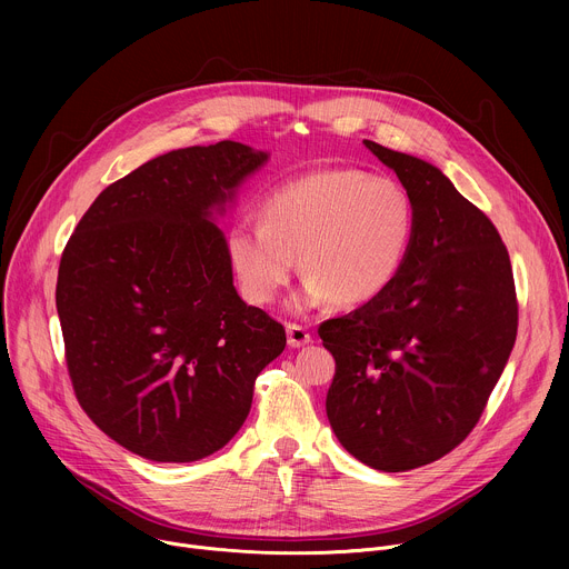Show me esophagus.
Instances as JSON below:
<instances>
[{
	"instance_id": "34e87169",
	"label": "esophagus",
	"mask_w": 569,
	"mask_h": 569,
	"mask_svg": "<svg viewBox=\"0 0 569 569\" xmlns=\"http://www.w3.org/2000/svg\"><path fill=\"white\" fill-rule=\"evenodd\" d=\"M286 333H288V345L292 349H299V347H306L312 342V336L303 327H299V323H288Z\"/></svg>"
}]
</instances>
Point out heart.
<instances>
[{
  "label": "heart",
  "instance_id": "heart-1",
  "mask_svg": "<svg viewBox=\"0 0 569 569\" xmlns=\"http://www.w3.org/2000/svg\"><path fill=\"white\" fill-rule=\"evenodd\" d=\"M259 220H236L227 259L250 303L268 306L288 286L295 257L306 274L290 299L308 310L333 299H376L398 274L415 236V204L391 178L358 169H321L270 189Z\"/></svg>",
  "mask_w": 569,
  "mask_h": 569
}]
</instances>
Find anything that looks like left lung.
I'll use <instances>...</instances> for the list:
<instances>
[{"label": "left lung", "instance_id": "8db88e82", "mask_svg": "<svg viewBox=\"0 0 569 569\" xmlns=\"http://www.w3.org/2000/svg\"><path fill=\"white\" fill-rule=\"evenodd\" d=\"M365 146L415 204V236L376 299L323 321L336 358L327 417L362 463L402 472L455 450L477 426L518 333L509 252L496 229L428 161Z\"/></svg>", "mask_w": 569, "mask_h": 569}]
</instances>
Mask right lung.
I'll list each match as a JSON object with an SVG mask.
<instances>
[{
  "mask_svg": "<svg viewBox=\"0 0 569 569\" xmlns=\"http://www.w3.org/2000/svg\"><path fill=\"white\" fill-rule=\"evenodd\" d=\"M268 157L229 139L159 154L101 191L62 252L56 308L76 398L143 459L227 446L286 349L281 323L238 297L213 222Z\"/></svg>",
  "mask_w": 569,
  "mask_h": 569,
  "instance_id": "add662e5",
  "label": "right lung"
}]
</instances>
